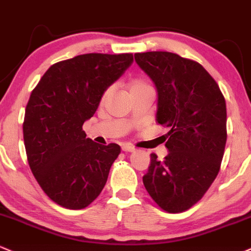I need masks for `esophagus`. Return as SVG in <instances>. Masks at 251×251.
<instances>
[{"instance_id":"esophagus-1","label":"esophagus","mask_w":251,"mask_h":251,"mask_svg":"<svg viewBox=\"0 0 251 251\" xmlns=\"http://www.w3.org/2000/svg\"><path fill=\"white\" fill-rule=\"evenodd\" d=\"M122 150H123V151H126V152H132V151H135V148H134V147H131V146H123Z\"/></svg>"}]
</instances>
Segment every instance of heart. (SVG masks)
Masks as SVG:
<instances>
[{"label": "heart", "instance_id": "b5f03b06", "mask_svg": "<svg viewBox=\"0 0 251 251\" xmlns=\"http://www.w3.org/2000/svg\"><path fill=\"white\" fill-rule=\"evenodd\" d=\"M146 87H149V85L144 83V82L141 81V79H135V81H132L130 83V91L135 89H141V88H146ZM108 93L109 91H107V94Z\"/></svg>", "mask_w": 251, "mask_h": 251}]
</instances>
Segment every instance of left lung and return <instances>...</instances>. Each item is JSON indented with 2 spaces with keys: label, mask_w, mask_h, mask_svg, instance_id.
<instances>
[{
  "label": "left lung",
  "mask_w": 251,
  "mask_h": 251,
  "mask_svg": "<svg viewBox=\"0 0 251 251\" xmlns=\"http://www.w3.org/2000/svg\"><path fill=\"white\" fill-rule=\"evenodd\" d=\"M157 90L156 122L169 128L163 161L151 154L143 184L168 213L199 202L220 172L226 142V100L195 61L168 51L135 54Z\"/></svg>",
  "instance_id": "1"
}]
</instances>
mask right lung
<instances>
[{
  "label": "right lung",
  "instance_id": "add662e5",
  "mask_svg": "<svg viewBox=\"0 0 251 251\" xmlns=\"http://www.w3.org/2000/svg\"><path fill=\"white\" fill-rule=\"evenodd\" d=\"M132 54H84L52 64L25 107L23 138L35 178L50 200L83 209L101 194L119 144L93 142L82 129Z\"/></svg>",
  "mask_w": 251,
  "mask_h": 251
}]
</instances>
